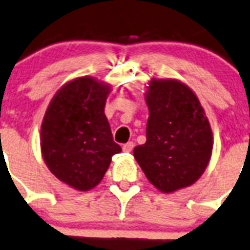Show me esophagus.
<instances>
[{"instance_id":"34e87169","label":"esophagus","mask_w":250,"mask_h":250,"mask_svg":"<svg viewBox=\"0 0 250 250\" xmlns=\"http://www.w3.org/2000/svg\"><path fill=\"white\" fill-rule=\"evenodd\" d=\"M133 147H135V144H133V142L132 141H129V142H127V144H125L123 145V151H125V152H131L132 150H133Z\"/></svg>"}]
</instances>
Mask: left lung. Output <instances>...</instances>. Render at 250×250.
Listing matches in <instances>:
<instances>
[{
    "label": "left lung",
    "instance_id": "8db88e82",
    "mask_svg": "<svg viewBox=\"0 0 250 250\" xmlns=\"http://www.w3.org/2000/svg\"><path fill=\"white\" fill-rule=\"evenodd\" d=\"M146 103V142L135 159L161 192L189 187L206 170L212 152V132L200 100L177 80H152Z\"/></svg>",
    "mask_w": 250,
    "mask_h": 250
}]
</instances>
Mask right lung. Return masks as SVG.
Masks as SVG:
<instances>
[{
    "instance_id": "add662e5",
    "label": "right lung",
    "mask_w": 250,
    "mask_h": 250,
    "mask_svg": "<svg viewBox=\"0 0 250 250\" xmlns=\"http://www.w3.org/2000/svg\"><path fill=\"white\" fill-rule=\"evenodd\" d=\"M110 87L89 76L62 86L48 106L41 147L48 169L79 190L100 183L112 156L122 148L113 141L104 106Z\"/></svg>"
}]
</instances>
